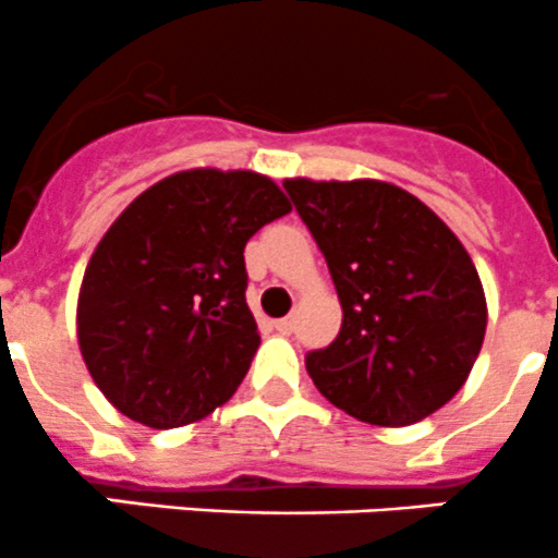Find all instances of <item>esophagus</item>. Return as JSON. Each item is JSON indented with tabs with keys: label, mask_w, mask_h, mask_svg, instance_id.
Here are the masks:
<instances>
[{
	"label": "esophagus",
	"mask_w": 558,
	"mask_h": 558,
	"mask_svg": "<svg viewBox=\"0 0 558 558\" xmlns=\"http://www.w3.org/2000/svg\"><path fill=\"white\" fill-rule=\"evenodd\" d=\"M274 328H277L279 333H292V328H295V319H292V317L277 319V323H274Z\"/></svg>",
	"instance_id": "obj_1"
}]
</instances>
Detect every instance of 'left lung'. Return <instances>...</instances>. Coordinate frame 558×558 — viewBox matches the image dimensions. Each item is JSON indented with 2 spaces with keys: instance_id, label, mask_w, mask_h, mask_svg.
<instances>
[{
  "instance_id": "left-lung-1",
  "label": "left lung",
  "mask_w": 558,
  "mask_h": 558,
  "mask_svg": "<svg viewBox=\"0 0 558 558\" xmlns=\"http://www.w3.org/2000/svg\"><path fill=\"white\" fill-rule=\"evenodd\" d=\"M328 263L341 330L306 355L319 393L372 426L448 404L483 347L488 306L472 257L423 201L377 179H287Z\"/></svg>"
}]
</instances>
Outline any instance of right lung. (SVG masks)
Masks as SVG:
<instances>
[{
	"mask_svg": "<svg viewBox=\"0 0 558 558\" xmlns=\"http://www.w3.org/2000/svg\"><path fill=\"white\" fill-rule=\"evenodd\" d=\"M255 170L192 168L148 186L99 239L78 292V347L130 421L179 428L239 390L260 347L244 246L290 214Z\"/></svg>",
	"mask_w": 558,
	"mask_h": 558,
	"instance_id": "1",
	"label": "right lung"
}]
</instances>
